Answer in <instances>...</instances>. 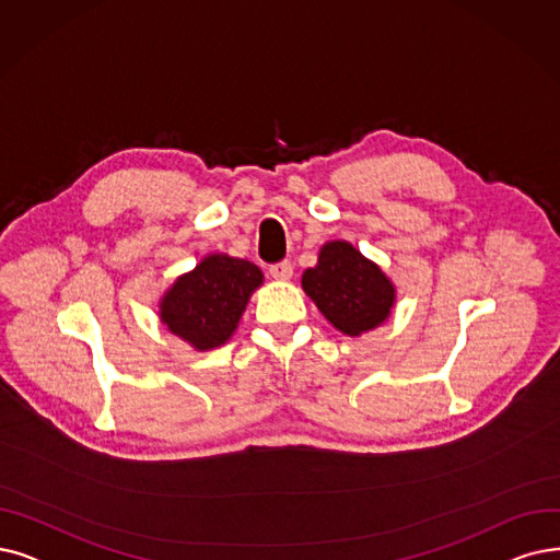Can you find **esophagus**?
<instances>
[{
	"mask_svg": "<svg viewBox=\"0 0 560 560\" xmlns=\"http://www.w3.org/2000/svg\"><path fill=\"white\" fill-rule=\"evenodd\" d=\"M268 273H271V278H276V280H289L294 276V266L289 261H278V264H271Z\"/></svg>",
	"mask_w": 560,
	"mask_h": 560,
	"instance_id": "34e87169",
	"label": "esophagus"
}]
</instances>
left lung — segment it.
I'll return each mask as SVG.
<instances>
[{"mask_svg": "<svg viewBox=\"0 0 560 560\" xmlns=\"http://www.w3.org/2000/svg\"><path fill=\"white\" fill-rule=\"evenodd\" d=\"M301 284L322 315L351 338L382 326L395 305V284L347 241L324 243Z\"/></svg>", "mask_w": 560, "mask_h": 560, "instance_id": "1", "label": "left lung"}]
</instances>
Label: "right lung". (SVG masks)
I'll list each match as a JSON object with an SVG mask.
<instances>
[{"mask_svg":"<svg viewBox=\"0 0 560 560\" xmlns=\"http://www.w3.org/2000/svg\"><path fill=\"white\" fill-rule=\"evenodd\" d=\"M261 282L264 273L253 261L209 255L167 289L161 299V322L192 349H215L232 338Z\"/></svg>","mask_w":560,"mask_h":560,"instance_id":"add662e5","label":"right lung"}]
</instances>
